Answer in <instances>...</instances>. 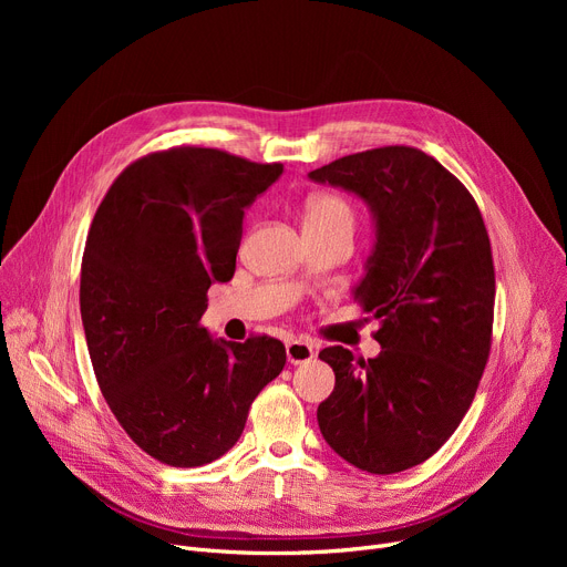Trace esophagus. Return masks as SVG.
<instances>
[{"label": "esophagus", "instance_id": "34e87169", "mask_svg": "<svg viewBox=\"0 0 567 567\" xmlns=\"http://www.w3.org/2000/svg\"><path fill=\"white\" fill-rule=\"evenodd\" d=\"M315 359V347L308 340H291L287 342V361L291 365L308 363Z\"/></svg>", "mask_w": 567, "mask_h": 567}]
</instances>
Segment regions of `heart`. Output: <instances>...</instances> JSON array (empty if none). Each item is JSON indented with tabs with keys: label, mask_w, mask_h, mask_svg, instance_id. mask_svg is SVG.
Listing matches in <instances>:
<instances>
[{
	"label": "heart",
	"mask_w": 567,
	"mask_h": 567,
	"mask_svg": "<svg viewBox=\"0 0 567 567\" xmlns=\"http://www.w3.org/2000/svg\"><path fill=\"white\" fill-rule=\"evenodd\" d=\"M306 225H315V227L347 225L353 229V208L344 197L333 193L312 195L306 206Z\"/></svg>",
	"instance_id": "1"
}]
</instances>
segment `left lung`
I'll use <instances>...</instances> for the list:
<instances>
[{
	"instance_id": "left-lung-1",
	"label": "left lung",
	"mask_w": 567,
	"mask_h": 567,
	"mask_svg": "<svg viewBox=\"0 0 567 567\" xmlns=\"http://www.w3.org/2000/svg\"><path fill=\"white\" fill-rule=\"evenodd\" d=\"M363 197L377 241L353 301L381 323L377 359L326 347L336 372L317 409L331 449L389 475L430 460L466 415L492 349L494 259L473 195L415 146H379L310 172Z\"/></svg>"
}]
</instances>
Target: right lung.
Returning <instances> with one entry per match:
<instances>
[{
	"mask_svg": "<svg viewBox=\"0 0 567 567\" xmlns=\"http://www.w3.org/2000/svg\"><path fill=\"white\" fill-rule=\"evenodd\" d=\"M282 163L172 146L131 163L86 234L80 312L99 389L154 460L193 468L241 436L252 400L285 363V344L208 338L212 282L234 276L244 214Z\"/></svg>",
	"mask_w": 567,
	"mask_h": 567,
	"instance_id": "1",
	"label": "right lung"
}]
</instances>
